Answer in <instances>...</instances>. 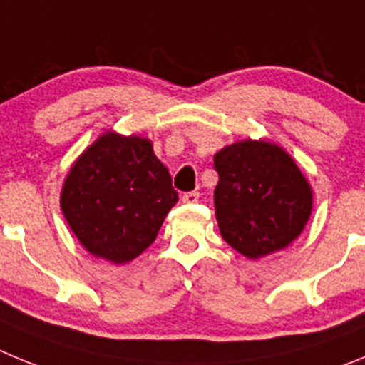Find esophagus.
<instances>
[{"mask_svg":"<svg viewBox=\"0 0 365 365\" xmlns=\"http://www.w3.org/2000/svg\"><path fill=\"white\" fill-rule=\"evenodd\" d=\"M198 200H200V192H196V190H190V192H185V195L182 196L183 203H196Z\"/></svg>","mask_w":365,"mask_h":365,"instance_id":"34e87169","label":"esophagus"}]
</instances>
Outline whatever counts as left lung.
<instances>
[{"mask_svg": "<svg viewBox=\"0 0 365 365\" xmlns=\"http://www.w3.org/2000/svg\"><path fill=\"white\" fill-rule=\"evenodd\" d=\"M216 220L247 258L287 247L311 216L313 195L297 163L274 143L238 142L216 153Z\"/></svg>", "mask_w": 365, "mask_h": 365, "instance_id": "left-lung-1", "label": "left lung"}]
</instances>
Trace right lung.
Masks as SVG:
<instances>
[{"label":"right lung","mask_w":365,"mask_h":365,"mask_svg":"<svg viewBox=\"0 0 365 365\" xmlns=\"http://www.w3.org/2000/svg\"><path fill=\"white\" fill-rule=\"evenodd\" d=\"M178 202L149 140L105 133L80 156L61 190V211L83 247L113 264L142 255Z\"/></svg>","instance_id":"add662e5"}]
</instances>
